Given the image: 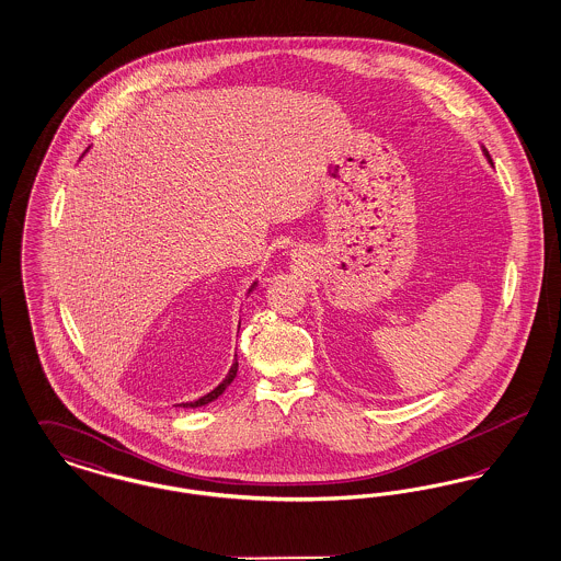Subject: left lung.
<instances>
[{
  "instance_id": "1",
  "label": "left lung",
  "mask_w": 561,
  "mask_h": 561,
  "mask_svg": "<svg viewBox=\"0 0 561 561\" xmlns=\"http://www.w3.org/2000/svg\"><path fill=\"white\" fill-rule=\"evenodd\" d=\"M485 158H488V160H490V156H488V151H485ZM492 161V160H490Z\"/></svg>"
}]
</instances>
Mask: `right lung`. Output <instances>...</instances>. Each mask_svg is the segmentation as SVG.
<instances>
[{
  "mask_svg": "<svg viewBox=\"0 0 561 561\" xmlns=\"http://www.w3.org/2000/svg\"><path fill=\"white\" fill-rule=\"evenodd\" d=\"M238 376V357H236V364L231 366V370L227 374V378L214 389L213 393H208V396H204V398H199L197 401H191V403H183V408H197V405H204V403H210V401L216 400L218 396H222V391L233 382V378Z\"/></svg>",
  "mask_w": 561,
  "mask_h": 561,
  "instance_id": "right-lung-1",
  "label": "right lung"
}]
</instances>
